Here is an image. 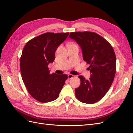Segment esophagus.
Masks as SVG:
<instances>
[{"label": "esophagus", "instance_id": "esophagus-1", "mask_svg": "<svg viewBox=\"0 0 133 133\" xmlns=\"http://www.w3.org/2000/svg\"><path fill=\"white\" fill-rule=\"evenodd\" d=\"M74 76V75H72V74H69L68 75V78L69 79H71V78H73V77Z\"/></svg>", "mask_w": 133, "mask_h": 133}]
</instances>
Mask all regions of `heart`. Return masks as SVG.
Here are the masks:
<instances>
[{"label": "heart", "instance_id": "heart-1", "mask_svg": "<svg viewBox=\"0 0 133 133\" xmlns=\"http://www.w3.org/2000/svg\"><path fill=\"white\" fill-rule=\"evenodd\" d=\"M73 44H73V43H71V44H70V45H73Z\"/></svg>", "mask_w": 133, "mask_h": 133}]
</instances>
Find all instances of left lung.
<instances>
[{
    "label": "left lung",
    "mask_w": 133,
    "mask_h": 133,
    "mask_svg": "<svg viewBox=\"0 0 133 133\" xmlns=\"http://www.w3.org/2000/svg\"><path fill=\"white\" fill-rule=\"evenodd\" d=\"M69 37L81 47L83 59L90 65L88 68L91 73L89 80L78 76L80 85L75 89L76 98L87 104L98 102L106 94L115 77L116 56L113 48L94 32H71Z\"/></svg>",
    "instance_id": "1"
}]
</instances>
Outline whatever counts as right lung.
Instances as JSON below:
<instances>
[{"label":"right lung","mask_w":133,"mask_h":133,"mask_svg":"<svg viewBox=\"0 0 133 133\" xmlns=\"http://www.w3.org/2000/svg\"><path fill=\"white\" fill-rule=\"evenodd\" d=\"M69 34L44 33L28 41L23 48L20 59L22 78L28 92L39 102L57 99L68 79L65 74H50L48 65L54 62L55 51Z\"/></svg>","instance_id":"right-lung-1"}]
</instances>
